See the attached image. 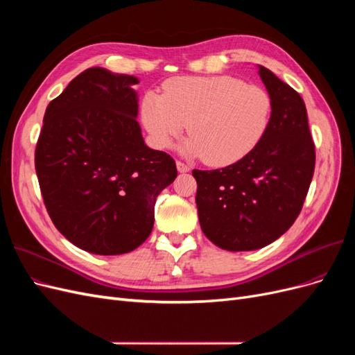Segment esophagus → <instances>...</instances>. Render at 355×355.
<instances>
[{"label": "esophagus", "instance_id": "obj_1", "mask_svg": "<svg viewBox=\"0 0 355 355\" xmlns=\"http://www.w3.org/2000/svg\"><path fill=\"white\" fill-rule=\"evenodd\" d=\"M176 168H178L179 173H187V171L191 170L189 166H187L185 163H180V161H176Z\"/></svg>", "mask_w": 355, "mask_h": 355}]
</instances>
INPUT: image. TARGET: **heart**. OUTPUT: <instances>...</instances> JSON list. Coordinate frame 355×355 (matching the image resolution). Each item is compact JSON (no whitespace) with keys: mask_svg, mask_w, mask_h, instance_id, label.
Masks as SVG:
<instances>
[{"mask_svg":"<svg viewBox=\"0 0 355 355\" xmlns=\"http://www.w3.org/2000/svg\"><path fill=\"white\" fill-rule=\"evenodd\" d=\"M141 115L157 148H170L187 125L191 136L182 153L228 166L261 142L270 124L271 98L257 85L227 75L180 77L168 81L163 94L146 93Z\"/></svg>","mask_w":355,"mask_h":355,"instance_id":"b5f03b06","label":"heart"}]
</instances>
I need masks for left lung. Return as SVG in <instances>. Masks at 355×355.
<instances>
[{"mask_svg":"<svg viewBox=\"0 0 355 355\" xmlns=\"http://www.w3.org/2000/svg\"><path fill=\"white\" fill-rule=\"evenodd\" d=\"M257 73L271 98L261 142L237 163L192 170L204 235L230 252L257 250L292 227L314 175L315 151L305 102L270 69Z\"/></svg>","mask_w":355,"mask_h":355,"instance_id":"8db88e82","label":"left lung"}]
</instances>
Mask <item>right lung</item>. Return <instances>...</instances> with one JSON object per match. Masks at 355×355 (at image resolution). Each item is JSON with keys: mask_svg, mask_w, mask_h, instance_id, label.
I'll return each mask as SVG.
<instances>
[{"mask_svg": "<svg viewBox=\"0 0 355 355\" xmlns=\"http://www.w3.org/2000/svg\"><path fill=\"white\" fill-rule=\"evenodd\" d=\"M133 75L93 67L47 106L35 170L59 232L94 254H124L153 231L159 192L178 176L173 158L146 146Z\"/></svg>", "mask_w": 355, "mask_h": 355, "instance_id": "add662e5", "label": "right lung"}]
</instances>
